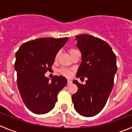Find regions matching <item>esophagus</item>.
<instances>
[{"label":"esophagus","mask_w":132,"mask_h":132,"mask_svg":"<svg viewBox=\"0 0 132 132\" xmlns=\"http://www.w3.org/2000/svg\"><path fill=\"white\" fill-rule=\"evenodd\" d=\"M72 83V81L70 80V79H68V84H70Z\"/></svg>","instance_id":"esophagus-1"}]
</instances>
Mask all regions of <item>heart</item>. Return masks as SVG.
<instances>
[{
  "instance_id": "b5f03b06",
  "label": "heart",
  "mask_w": 132,
  "mask_h": 132,
  "mask_svg": "<svg viewBox=\"0 0 132 132\" xmlns=\"http://www.w3.org/2000/svg\"><path fill=\"white\" fill-rule=\"evenodd\" d=\"M77 51H78V50L75 49V48H70V49L68 50L69 53H70V55H72V54H73V53H74L75 52H76ZM59 53H57L55 56V60H56V59H57V58L59 57ZM59 72H60V74H62V76H66V77L70 76L71 72H70L68 70H67V69L61 68L60 70H59Z\"/></svg>"
}]
</instances>
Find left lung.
I'll return each instance as SVG.
<instances>
[{
    "mask_svg": "<svg viewBox=\"0 0 132 132\" xmlns=\"http://www.w3.org/2000/svg\"><path fill=\"white\" fill-rule=\"evenodd\" d=\"M75 37L82 60L76 77H86L87 80L85 85L73 81L78 90L72 99L78 113L91 117L103 110L113 88L116 57L109 44L99 38L87 34Z\"/></svg>",
    "mask_w": 132,
    "mask_h": 132,
    "instance_id": "obj_1",
    "label": "left lung"
}]
</instances>
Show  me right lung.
<instances>
[{"label":"right lung","mask_w":132,"mask_h":132,"mask_svg":"<svg viewBox=\"0 0 132 132\" xmlns=\"http://www.w3.org/2000/svg\"><path fill=\"white\" fill-rule=\"evenodd\" d=\"M68 40V37L39 38L22 44L16 52L14 68L18 87L25 105L34 113L50 112L55 106L59 93L67 84L64 77L54 76L49 81L45 73Z\"/></svg>","instance_id":"obj_1"}]
</instances>
